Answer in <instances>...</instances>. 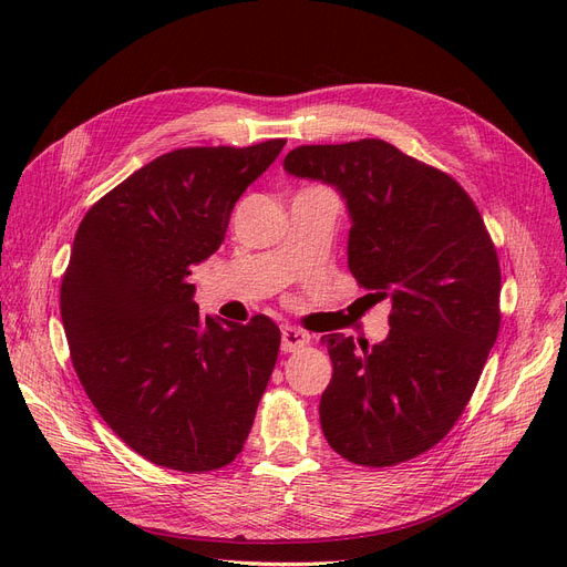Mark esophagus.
Listing matches in <instances>:
<instances>
[{"mask_svg":"<svg viewBox=\"0 0 567 567\" xmlns=\"http://www.w3.org/2000/svg\"><path fill=\"white\" fill-rule=\"evenodd\" d=\"M310 344V336L296 326H282V351H296Z\"/></svg>","mask_w":567,"mask_h":567,"instance_id":"esophagus-1","label":"esophagus"}]
</instances>
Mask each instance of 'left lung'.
<instances>
[{
  "label": "left lung",
  "mask_w": 567,
  "mask_h": 567,
  "mask_svg": "<svg viewBox=\"0 0 567 567\" xmlns=\"http://www.w3.org/2000/svg\"><path fill=\"white\" fill-rule=\"evenodd\" d=\"M285 169L342 193L349 271L393 303L379 344L323 338V436L361 466L419 457L457 423L498 336L501 268L478 206L451 174L374 137L296 146Z\"/></svg>",
  "instance_id": "obj_1"
}]
</instances>
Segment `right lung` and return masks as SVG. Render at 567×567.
Instances as JSON below:
<instances>
[{
    "label": "right lung",
    "instance_id": "add662e5",
    "mask_svg": "<svg viewBox=\"0 0 567 567\" xmlns=\"http://www.w3.org/2000/svg\"><path fill=\"white\" fill-rule=\"evenodd\" d=\"M287 140L163 154L82 218L59 308L101 419L144 460L184 473L244 451L280 329L199 317L190 266L225 241L231 208Z\"/></svg>",
    "mask_w": 567,
    "mask_h": 567
}]
</instances>
